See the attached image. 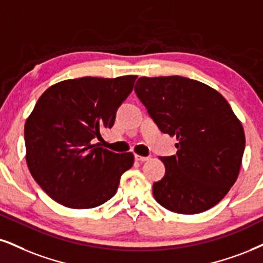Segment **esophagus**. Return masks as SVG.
<instances>
[{
    "instance_id": "1",
    "label": "esophagus",
    "mask_w": 263,
    "mask_h": 263,
    "mask_svg": "<svg viewBox=\"0 0 263 263\" xmlns=\"http://www.w3.org/2000/svg\"><path fill=\"white\" fill-rule=\"evenodd\" d=\"M134 158H135V161H138V162H145V161H148V160H150V157L139 156V155H135Z\"/></svg>"
}]
</instances>
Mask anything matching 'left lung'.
I'll return each mask as SVG.
<instances>
[{
  "label": "left lung",
  "instance_id": "obj_1",
  "mask_svg": "<svg viewBox=\"0 0 263 263\" xmlns=\"http://www.w3.org/2000/svg\"><path fill=\"white\" fill-rule=\"evenodd\" d=\"M135 93L162 133L176 135L177 154L154 183L164 209L194 215L221 201L235 183L245 148L241 123L221 93L206 84L172 76L139 78Z\"/></svg>",
  "mask_w": 263,
  "mask_h": 263
}]
</instances>
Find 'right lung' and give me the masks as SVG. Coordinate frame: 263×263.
I'll return each instance as SVG.
<instances>
[{
	"label": "right lung",
	"mask_w": 263,
	"mask_h": 263,
	"mask_svg": "<svg viewBox=\"0 0 263 263\" xmlns=\"http://www.w3.org/2000/svg\"><path fill=\"white\" fill-rule=\"evenodd\" d=\"M137 76L85 77L52 85L37 100L24 126L27 163L51 199L70 209H92L115 196L132 152L100 147Z\"/></svg>",
	"instance_id": "right-lung-1"
}]
</instances>
